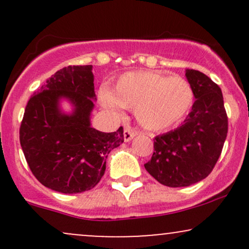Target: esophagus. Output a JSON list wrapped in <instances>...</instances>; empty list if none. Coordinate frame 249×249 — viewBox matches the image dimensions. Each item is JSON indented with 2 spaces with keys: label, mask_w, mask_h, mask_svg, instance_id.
I'll return each mask as SVG.
<instances>
[{
  "label": "esophagus",
  "mask_w": 249,
  "mask_h": 249,
  "mask_svg": "<svg viewBox=\"0 0 249 249\" xmlns=\"http://www.w3.org/2000/svg\"><path fill=\"white\" fill-rule=\"evenodd\" d=\"M137 132L133 131L131 127H125L124 128V141L125 142H130L131 139H133V137H136Z\"/></svg>",
  "instance_id": "esophagus-1"
}]
</instances>
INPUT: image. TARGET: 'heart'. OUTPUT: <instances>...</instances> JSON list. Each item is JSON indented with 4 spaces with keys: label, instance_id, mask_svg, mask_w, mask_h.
I'll list each match as a JSON object with an SVG mask.
<instances>
[{
    "label": "heart",
    "instance_id": "b5f03b06",
    "mask_svg": "<svg viewBox=\"0 0 249 249\" xmlns=\"http://www.w3.org/2000/svg\"><path fill=\"white\" fill-rule=\"evenodd\" d=\"M193 99V89L187 79L156 71L124 73L112 92L102 93L105 107L134 108L137 121L150 131H161L179 123L188 113Z\"/></svg>",
    "mask_w": 249,
    "mask_h": 249
}]
</instances>
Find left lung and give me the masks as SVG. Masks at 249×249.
Instances as JSON below:
<instances>
[{"mask_svg": "<svg viewBox=\"0 0 249 249\" xmlns=\"http://www.w3.org/2000/svg\"><path fill=\"white\" fill-rule=\"evenodd\" d=\"M186 78L196 102L184 124L157 136L154 152L145 168L168 187H185L212 172L227 137L228 118L221 89L198 70L187 69Z\"/></svg>", "mask_w": 249, "mask_h": 249, "instance_id": "obj_1", "label": "left lung"}]
</instances>
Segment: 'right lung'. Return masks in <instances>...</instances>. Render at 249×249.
Instances as JSON below:
<instances>
[{
  "label": "right lung",
  "mask_w": 249,
  "mask_h": 249,
  "mask_svg": "<svg viewBox=\"0 0 249 249\" xmlns=\"http://www.w3.org/2000/svg\"><path fill=\"white\" fill-rule=\"evenodd\" d=\"M74 107L67 115L59 101ZM96 101L92 65L58 70L28 102L19 127V142L36 179L65 194L93 188L104 176L111 150L124 142L123 127L105 133L91 127Z\"/></svg>",
  "instance_id": "right-lung-1"
}]
</instances>
